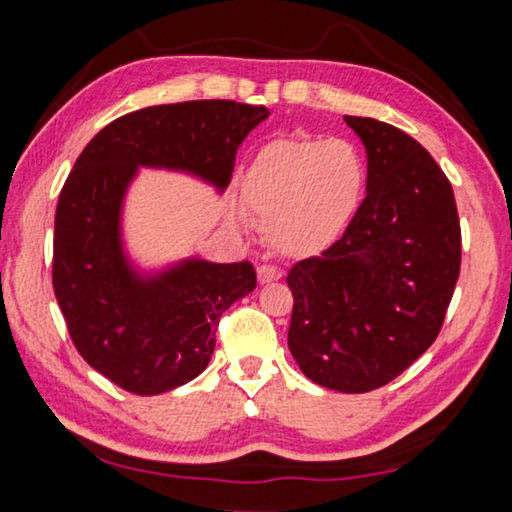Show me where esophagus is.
Instances as JSON below:
<instances>
[{
  "instance_id": "obj_1",
  "label": "esophagus",
  "mask_w": 512,
  "mask_h": 512,
  "mask_svg": "<svg viewBox=\"0 0 512 512\" xmlns=\"http://www.w3.org/2000/svg\"><path fill=\"white\" fill-rule=\"evenodd\" d=\"M257 277H259V282H262V284H268V282H273V280H280L282 271L277 266L262 264V266H257Z\"/></svg>"
}]
</instances>
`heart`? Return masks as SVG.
I'll use <instances>...</instances> for the list:
<instances>
[{"label":"heart","mask_w":512,"mask_h":512,"mask_svg":"<svg viewBox=\"0 0 512 512\" xmlns=\"http://www.w3.org/2000/svg\"><path fill=\"white\" fill-rule=\"evenodd\" d=\"M368 187V162L348 140L268 142L244 176L248 210L284 255H318L336 244L357 216Z\"/></svg>","instance_id":"b5f03b06"}]
</instances>
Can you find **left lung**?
I'll list each match as a JSON object with an SVG mask.
<instances>
[{
    "label": "left lung",
    "instance_id": "8db88e82",
    "mask_svg": "<svg viewBox=\"0 0 512 512\" xmlns=\"http://www.w3.org/2000/svg\"><path fill=\"white\" fill-rule=\"evenodd\" d=\"M368 153V187L350 228L291 268L289 350L318 386L368 393L429 350L461 271L454 189L422 144L348 117Z\"/></svg>",
    "mask_w": 512,
    "mask_h": 512
}]
</instances>
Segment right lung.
Returning a JSON list of instances; mask_svg holds the SVG:
<instances>
[{
	"label": "right lung",
	"mask_w": 512,
	"mask_h": 512,
	"mask_svg": "<svg viewBox=\"0 0 512 512\" xmlns=\"http://www.w3.org/2000/svg\"><path fill=\"white\" fill-rule=\"evenodd\" d=\"M268 108L210 99L151 106L92 137L58 196L54 293L90 366L135 395H158L201 375L214 329L257 287L250 262L183 259L140 273L121 241V205L140 167L185 171L223 192L239 144Z\"/></svg>",
	"instance_id": "1"
}]
</instances>
